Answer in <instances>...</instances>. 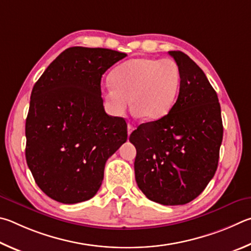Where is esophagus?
Listing matches in <instances>:
<instances>
[{
	"label": "esophagus",
	"instance_id": "esophagus-1",
	"mask_svg": "<svg viewBox=\"0 0 251 251\" xmlns=\"http://www.w3.org/2000/svg\"><path fill=\"white\" fill-rule=\"evenodd\" d=\"M133 126L132 125H128V134L130 135L131 134V132H132V131H133Z\"/></svg>",
	"mask_w": 251,
	"mask_h": 251
}]
</instances>
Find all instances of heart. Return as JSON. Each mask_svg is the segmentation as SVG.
<instances>
[{
    "instance_id": "b5f03b06",
    "label": "heart",
    "mask_w": 251,
    "mask_h": 251,
    "mask_svg": "<svg viewBox=\"0 0 251 251\" xmlns=\"http://www.w3.org/2000/svg\"><path fill=\"white\" fill-rule=\"evenodd\" d=\"M111 85L102 95L109 111L121 117L130 99L134 112L147 120L165 117L176 101L181 74L173 59L139 57L117 66L110 74Z\"/></svg>"
}]
</instances>
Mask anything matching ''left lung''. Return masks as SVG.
<instances>
[{
  "mask_svg": "<svg viewBox=\"0 0 251 251\" xmlns=\"http://www.w3.org/2000/svg\"><path fill=\"white\" fill-rule=\"evenodd\" d=\"M178 66L176 102L165 117L130 134L137 149L135 181L149 200L184 205L205 190L217 170L223 141L221 104L203 70L186 54L169 51Z\"/></svg>",
  "mask_w": 251,
  "mask_h": 251,
  "instance_id": "left-lung-1",
  "label": "left lung"
}]
</instances>
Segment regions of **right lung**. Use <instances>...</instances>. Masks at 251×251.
<instances>
[{
    "label": "right lung",
    "instance_id": "add662e5",
    "mask_svg": "<svg viewBox=\"0 0 251 251\" xmlns=\"http://www.w3.org/2000/svg\"><path fill=\"white\" fill-rule=\"evenodd\" d=\"M126 54L70 47L35 83L25 125L26 162L50 199L76 204L94 197L105 162L128 138L123 118L105 113L101 77Z\"/></svg>",
    "mask_w": 251,
    "mask_h": 251
}]
</instances>
